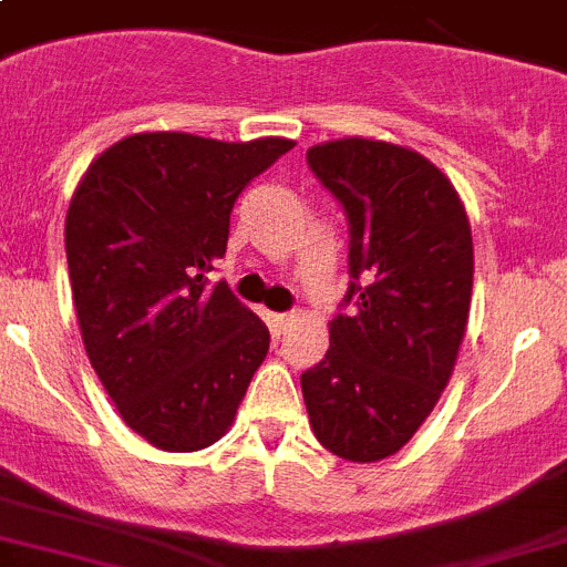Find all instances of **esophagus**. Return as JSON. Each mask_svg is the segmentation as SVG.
Listing matches in <instances>:
<instances>
[{
    "mask_svg": "<svg viewBox=\"0 0 567 567\" xmlns=\"http://www.w3.org/2000/svg\"><path fill=\"white\" fill-rule=\"evenodd\" d=\"M295 316L292 312H269V327H272L275 333H287V327L292 324Z\"/></svg>",
    "mask_w": 567,
    "mask_h": 567,
    "instance_id": "obj_1",
    "label": "esophagus"
}]
</instances>
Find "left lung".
<instances>
[{"mask_svg":"<svg viewBox=\"0 0 567 567\" xmlns=\"http://www.w3.org/2000/svg\"><path fill=\"white\" fill-rule=\"evenodd\" d=\"M350 226V316L301 377L318 443L353 463L396 455L441 400L470 321L472 228L446 173L417 150L336 138L307 150Z\"/></svg>","mask_w":567,"mask_h":567,"instance_id":"left-lung-1","label":"left lung"}]
</instances>
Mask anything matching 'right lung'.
I'll return each instance as SVG.
<instances>
[{
	"instance_id": "1",
	"label": "right lung",
	"mask_w": 567,
	"mask_h": 567,
	"mask_svg": "<svg viewBox=\"0 0 567 567\" xmlns=\"http://www.w3.org/2000/svg\"><path fill=\"white\" fill-rule=\"evenodd\" d=\"M295 147L126 135L86 167L65 214V260L86 357L150 446L196 452L231 429L269 330L205 272L226 255L240 190Z\"/></svg>"
}]
</instances>
